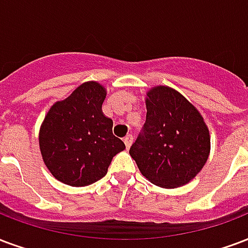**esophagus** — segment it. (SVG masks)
<instances>
[{
	"mask_svg": "<svg viewBox=\"0 0 248 248\" xmlns=\"http://www.w3.org/2000/svg\"><path fill=\"white\" fill-rule=\"evenodd\" d=\"M133 140H134L133 135H130V134H129V135H126V137H124V144H126V148H127V150H129L130 146L133 144Z\"/></svg>",
	"mask_w": 248,
	"mask_h": 248,
	"instance_id": "obj_1",
	"label": "esophagus"
}]
</instances>
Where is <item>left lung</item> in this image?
Listing matches in <instances>:
<instances>
[{
	"instance_id": "left-lung-1",
	"label": "left lung",
	"mask_w": 248,
	"mask_h": 248,
	"mask_svg": "<svg viewBox=\"0 0 248 248\" xmlns=\"http://www.w3.org/2000/svg\"><path fill=\"white\" fill-rule=\"evenodd\" d=\"M142 133L130 147L140 173L161 188L189 183L210 152V135L202 115L179 92L155 87L146 98Z\"/></svg>"
}]
</instances>
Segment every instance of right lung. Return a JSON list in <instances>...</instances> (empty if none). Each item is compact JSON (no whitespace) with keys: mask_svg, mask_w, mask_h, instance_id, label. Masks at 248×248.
Returning a JSON list of instances; mask_svg holds the SVG:
<instances>
[{"mask_svg":"<svg viewBox=\"0 0 248 248\" xmlns=\"http://www.w3.org/2000/svg\"><path fill=\"white\" fill-rule=\"evenodd\" d=\"M105 88L87 81L65 100L51 106L39 131L46 167L55 179L85 186L108 173L111 159L124 143L113 135V121L102 113Z\"/></svg>","mask_w":248,"mask_h":248,"instance_id":"obj_1","label":"right lung"}]
</instances>
